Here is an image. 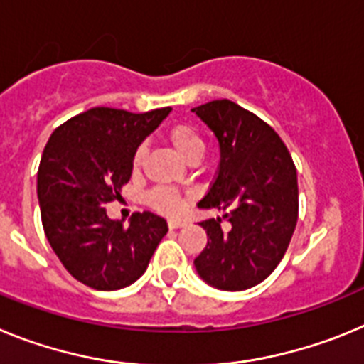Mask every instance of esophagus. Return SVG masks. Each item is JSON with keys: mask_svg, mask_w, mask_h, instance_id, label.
Here are the masks:
<instances>
[{"mask_svg": "<svg viewBox=\"0 0 364 364\" xmlns=\"http://www.w3.org/2000/svg\"><path fill=\"white\" fill-rule=\"evenodd\" d=\"M167 224H169V228H171V230H176V228L184 226V220H180V218H171V220L167 222Z\"/></svg>", "mask_w": 364, "mask_h": 364, "instance_id": "obj_1", "label": "esophagus"}]
</instances>
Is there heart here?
I'll return each instance as SVG.
<instances>
[{
    "instance_id": "1",
    "label": "heart",
    "mask_w": 364,
    "mask_h": 364,
    "mask_svg": "<svg viewBox=\"0 0 364 364\" xmlns=\"http://www.w3.org/2000/svg\"><path fill=\"white\" fill-rule=\"evenodd\" d=\"M167 140L171 142L176 153L186 160V162H193V160H200V156L205 151V142L202 134L198 133L193 125L189 124H175L167 129ZM147 147L146 144H140L133 154V167L140 169L142 167L144 159H146ZM151 204L159 211L164 213H176L184 204V198L178 191L169 188H159L151 193Z\"/></svg>"
}]
</instances>
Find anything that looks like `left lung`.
<instances>
[{"instance_id":"obj_1","label":"left lung","mask_w":364,"mask_h":364,"mask_svg":"<svg viewBox=\"0 0 364 364\" xmlns=\"http://www.w3.org/2000/svg\"><path fill=\"white\" fill-rule=\"evenodd\" d=\"M218 142L220 162L198 202L222 217L200 222L208 244L195 268L213 288L242 291L264 281L284 257L299 215L297 169L279 134L230 100L191 109ZM228 220V230L221 220Z\"/></svg>"}]
</instances>
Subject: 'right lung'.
Returning a JSON list of instances; mask_svg holds the SVG:
<instances>
[{
	"instance_id": "right-lung-1",
	"label": "right lung",
	"mask_w": 364,
	"mask_h": 364,
	"mask_svg": "<svg viewBox=\"0 0 364 364\" xmlns=\"http://www.w3.org/2000/svg\"><path fill=\"white\" fill-rule=\"evenodd\" d=\"M171 107L134 114L95 107L50 134L38 169L41 224L50 247L76 281L102 291L133 284L167 233V222L144 211L129 226L107 217L133 173L136 147Z\"/></svg>"
}]
</instances>
